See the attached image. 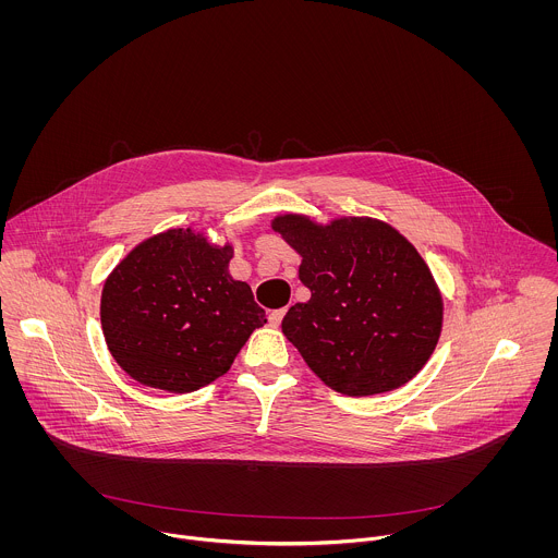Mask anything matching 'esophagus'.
<instances>
[{
    "mask_svg": "<svg viewBox=\"0 0 558 558\" xmlns=\"http://www.w3.org/2000/svg\"><path fill=\"white\" fill-rule=\"evenodd\" d=\"M286 307H281V310H275V312H270V316H268V322H270V326H279L281 324V319L286 316Z\"/></svg>",
    "mask_w": 558,
    "mask_h": 558,
    "instance_id": "obj_1",
    "label": "esophagus"
}]
</instances>
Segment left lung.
Instances as JSON below:
<instances>
[{"label":"left lung","instance_id":"obj_1","mask_svg":"<svg viewBox=\"0 0 558 558\" xmlns=\"http://www.w3.org/2000/svg\"><path fill=\"white\" fill-rule=\"evenodd\" d=\"M272 230L303 257L312 299L292 305L281 328L319 380L350 398L410 383L442 330V296L418 251L372 217L322 226L288 213Z\"/></svg>","mask_w":558,"mask_h":558}]
</instances>
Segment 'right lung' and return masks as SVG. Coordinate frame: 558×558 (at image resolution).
Returning <instances> with one entry per match:
<instances>
[{
    "label": "right lung",
    "mask_w": 558,
    "mask_h": 558,
    "mask_svg": "<svg viewBox=\"0 0 558 558\" xmlns=\"http://www.w3.org/2000/svg\"><path fill=\"white\" fill-rule=\"evenodd\" d=\"M234 246L175 228L140 242L105 279L100 324L116 363L140 385L191 393L228 374L266 324L248 283L230 275Z\"/></svg>",
    "instance_id": "obj_1"
}]
</instances>
